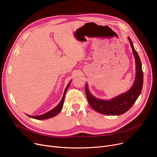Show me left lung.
<instances>
[{"label":"left lung","mask_w":157,"mask_h":157,"mask_svg":"<svg viewBox=\"0 0 157 157\" xmlns=\"http://www.w3.org/2000/svg\"><path fill=\"white\" fill-rule=\"evenodd\" d=\"M130 46L136 59V74L134 83L128 92L123 94L109 101L98 99L90 94L85 86V93L89 104L96 111L106 115H120L129 110L134 105L141 94L143 85V72L142 64L139 55L134 48L132 40L128 38Z\"/></svg>","instance_id":"left-lung-1"}]
</instances>
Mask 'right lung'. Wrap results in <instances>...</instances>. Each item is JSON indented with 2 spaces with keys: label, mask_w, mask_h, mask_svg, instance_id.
Masks as SVG:
<instances>
[{
  "label": "right lung",
  "mask_w": 157,
  "mask_h": 157,
  "mask_svg": "<svg viewBox=\"0 0 157 157\" xmlns=\"http://www.w3.org/2000/svg\"><path fill=\"white\" fill-rule=\"evenodd\" d=\"M70 85V83L67 85V87L65 89V91L62 97V100L60 101V102L59 104L57 106H56L54 109H53L52 110L49 111V112L43 114L42 115H39V116H30V115H28L27 114L28 117H29L30 118H34V119H37V120H45V119H48V118H52L53 117H55L56 114H58V113H59L60 111L62 110V107L63 105V101H64V98H65V95L66 93V91H67V88H69Z\"/></svg>",
  "instance_id": "1"
}]
</instances>
